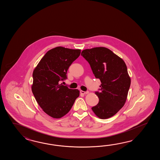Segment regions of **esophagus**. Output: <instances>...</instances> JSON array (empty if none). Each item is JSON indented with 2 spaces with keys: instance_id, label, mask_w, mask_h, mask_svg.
<instances>
[{
  "instance_id": "esophagus-1",
  "label": "esophagus",
  "mask_w": 160,
  "mask_h": 160,
  "mask_svg": "<svg viewBox=\"0 0 160 160\" xmlns=\"http://www.w3.org/2000/svg\"><path fill=\"white\" fill-rule=\"evenodd\" d=\"M80 92H81V94H88V92H84V91L81 90Z\"/></svg>"
}]
</instances>
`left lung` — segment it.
<instances>
[{
	"mask_svg": "<svg viewBox=\"0 0 160 160\" xmlns=\"http://www.w3.org/2000/svg\"><path fill=\"white\" fill-rule=\"evenodd\" d=\"M81 55L88 62L96 78L101 82V92H95L99 102L92 110L101 119L114 116L126 102L131 79L125 62L103 47L86 49Z\"/></svg>",
	"mask_w": 160,
	"mask_h": 160,
	"instance_id": "obj_1",
	"label": "left lung"
}]
</instances>
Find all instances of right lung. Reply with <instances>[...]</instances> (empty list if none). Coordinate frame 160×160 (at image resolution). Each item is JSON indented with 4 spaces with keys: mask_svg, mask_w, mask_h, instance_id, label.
Wrapping results in <instances>:
<instances>
[{
    "mask_svg": "<svg viewBox=\"0 0 160 160\" xmlns=\"http://www.w3.org/2000/svg\"><path fill=\"white\" fill-rule=\"evenodd\" d=\"M81 54L79 49L57 47L48 51L34 69L32 92L38 103L48 116L60 118L72 109L79 95L59 82L67 78L70 66Z\"/></svg>",
    "mask_w": 160,
    "mask_h": 160,
    "instance_id": "1",
    "label": "right lung"
}]
</instances>
